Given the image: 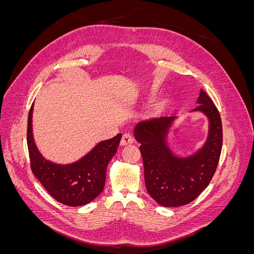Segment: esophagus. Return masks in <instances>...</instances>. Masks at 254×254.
Returning a JSON list of instances; mask_svg holds the SVG:
<instances>
[{
	"mask_svg": "<svg viewBox=\"0 0 254 254\" xmlns=\"http://www.w3.org/2000/svg\"><path fill=\"white\" fill-rule=\"evenodd\" d=\"M133 142H134V139H133L132 134L129 133V132H126V133L123 134V136H122L121 145H122V146H127V145L132 144Z\"/></svg>",
	"mask_w": 254,
	"mask_h": 254,
	"instance_id": "34e87169",
	"label": "esophagus"
}]
</instances>
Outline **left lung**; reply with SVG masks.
I'll use <instances>...</instances> for the list:
<instances>
[{"instance_id":"obj_1","label":"left lung","mask_w":254,"mask_h":254,"mask_svg":"<svg viewBox=\"0 0 254 254\" xmlns=\"http://www.w3.org/2000/svg\"><path fill=\"white\" fill-rule=\"evenodd\" d=\"M193 111L209 119V135L196 153L187 158L176 157L166 137L176 117L160 118L139 123L134 128L135 140L141 144L144 178L148 194L163 206L188 204L202 193L216 172L222 147L220 114L203 90Z\"/></svg>"}]
</instances>
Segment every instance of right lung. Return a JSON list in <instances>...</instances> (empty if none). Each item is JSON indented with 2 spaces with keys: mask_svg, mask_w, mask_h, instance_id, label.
<instances>
[{
  "mask_svg": "<svg viewBox=\"0 0 254 254\" xmlns=\"http://www.w3.org/2000/svg\"><path fill=\"white\" fill-rule=\"evenodd\" d=\"M33 107L34 104L27 120V147L33 174L60 203L80 206L94 200L104 190L107 166L118 150L122 134L98 143L77 162L55 164L45 160L36 147L32 129Z\"/></svg>",
  "mask_w": 254,
  "mask_h": 254,
  "instance_id": "obj_1",
  "label": "right lung"
}]
</instances>
